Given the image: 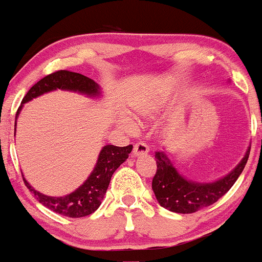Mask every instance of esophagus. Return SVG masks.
I'll list each match as a JSON object with an SVG mask.
<instances>
[{
  "label": "esophagus",
  "mask_w": 262,
  "mask_h": 262,
  "mask_svg": "<svg viewBox=\"0 0 262 262\" xmlns=\"http://www.w3.org/2000/svg\"><path fill=\"white\" fill-rule=\"evenodd\" d=\"M148 152H149V147L147 146L146 143L139 142L134 146V151H132V154H134L135 157H141V156H145L148 154Z\"/></svg>",
  "instance_id": "34e87169"
}]
</instances>
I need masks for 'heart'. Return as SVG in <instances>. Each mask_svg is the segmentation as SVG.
I'll list each match as a JSON object with an SVG mask.
<instances>
[{"instance_id":"1","label":"heart","mask_w":262,"mask_h":262,"mask_svg":"<svg viewBox=\"0 0 262 262\" xmlns=\"http://www.w3.org/2000/svg\"><path fill=\"white\" fill-rule=\"evenodd\" d=\"M164 107V96L162 94H145L136 98L131 102L130 114L132 119L137 121L151 120L157 116ZM120 128L126 132H132L136 128V125L127 117H122L119 121Z\"/></svg>"}]
</instances>
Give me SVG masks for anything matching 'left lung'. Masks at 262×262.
<instances>
[{
	"label": "left lung",
	"mask_w": 262,
	"mask_h": 262,
	"mask_svg": "<svg viewBox=\"0 0 262 262\" xmlns=\"http://www.w3.org/2000/svg\"><path fill=\"white\" fill-rule=\"evenodd\" d=\"M250 147L235 168L214 182L190 181L182 176L164 151L155 154L157 172L152 181L156 199L164 209L173 213L189 214L209 207L233 187L248 162Z\"/></svg>",
	"instance_id": "obj_1"
}]
</instances>
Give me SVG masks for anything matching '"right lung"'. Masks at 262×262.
<instances>
[{"instance_id":"add662e5","label":"right lung","mask_w":262,"mask_h":262,"mask_svg":"<svg viewBox=\"0 0 262 262\" xmlns=\"http://www.w3.org/2000/svg\"><path fill=\"white\" fill-rule=\"evenodd\" d=\"M58 89L79 93L93 99L101 98L102 95L98 83H95L93 79L88 78V76L79 74V73L59 70V72L44 76L28 90V93L22 100V105L17 111L16 120H14V136H16L17 119L22 111L23 105L43 94L54 92ZM131 151L132 145L126 147L106 145L102 147L98 161L86 181L80 187L76 188L74 192L63 196L43 194L28 183L25 176L22 174V177L28 189L33 193L37 201L44 207L60 214V215L69 216V218H81V216L93 214L100 207L101 201L106 194L108 183H110L114 172L127 160L128 154H131Z\"/></svg>"}]
</instances>
